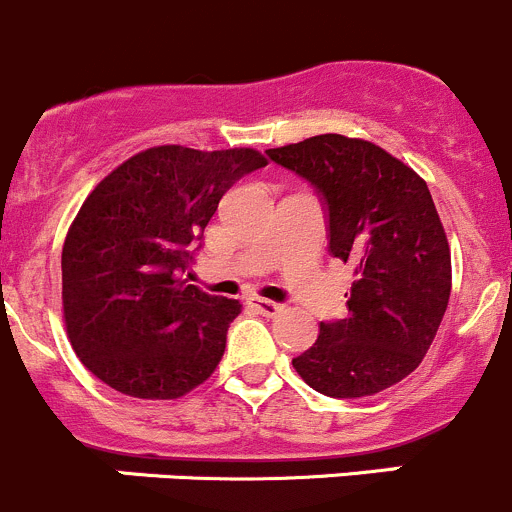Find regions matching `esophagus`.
<instances>
[{
    "instance_id": "obj_1",
    "label": "esophagus",
    "mask_w": 512,
    "mask_h": 512,
    "mask_svg": "<svg viewBox=\"0 0 512 512\" xmlns=\"http://www.w3.org/2000/svg\"><path fill=\"white\" fill-rule=\"evenodd\" d=\"M248 306H251L256 314H264V316H279L284 311V304H276V301L269 299H259V296H251L248 299Z\"/></svg>"
}]
</instances>
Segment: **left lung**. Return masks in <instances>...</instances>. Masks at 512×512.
Wrapping results in <instances>:
<instances>
[{
  "label": "left lung",
  "mask_w": 512,
  "mask_h": 512,
  "mask_svg": "<svg viewBox=\"0 0 512 512\" xmlns=\"http://www.w3.org/2000/svg\"><path fill=\"white\" fill-rule=\"evenodd\" d=\"M329 208V251L354 266L349 316L319 324L294 369L326 397H367L425 359L452 289L450 243L425 180L362 138L326 133L266 150Z\"/></svg>",
  "instance_id": "left-lung-1"
}]
</instances>
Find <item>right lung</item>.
<instances>
[{
  "label": "right lung",
  "instance_id": "right-lung-1",
  "mask_svg": "<svg viewBox=\"0 0 512 512\" xmlns=\"http://www.w3.org/2000/svg\"><path fill=\"white\" fill-rule=\"evenodd\" d=\"M266 163L253 148L155 145L92 188L62 246V316L107 387L178 399L216 372L241 301L188 284V271L223 193Z\"/></svg>",
  "mask_w": 512,
  "mask_h": 512
}]
</instances>
